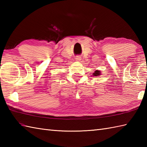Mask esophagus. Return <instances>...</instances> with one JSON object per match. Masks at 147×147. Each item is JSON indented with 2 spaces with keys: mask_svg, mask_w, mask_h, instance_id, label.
I'll use <instances>...</instances> for the list:
<instances>
[{
  "mask_svg": "<svg viewBox=\"0 0 147 147\" xmlns=\"http://www.w3.org/2000/svg\"><path fill=\"white\" fill-rule=\"evenodd\" d=\"M75 59H76V61H80V60H81V57H80V56H76V58H75Z\"/></svg>",
  "mask_w": 147,
  "mask_h": 147,
  "instance_id": "34e87169",
  "label": "esophagus"
}]
</instances>
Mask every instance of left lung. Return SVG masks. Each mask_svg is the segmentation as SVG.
I'll return each mask as SVG.
<instances>
[{
    "instance_id": "left-lung-1",
    "label": "left lung",
    "mask_w": 147,
    "mask_h": 147,
    "mask_svg": "<svg viewBox=\"0 0 147 147\" xmlns=\"http://www.w3.org/2000/svg\"><path fill=\"white\" fill-rule=\"evenodd\" d=\"M100 71L96 70V71H95L94 72V73H93V76H99L100 74Z\"/></svg>"
}]
</instances>
